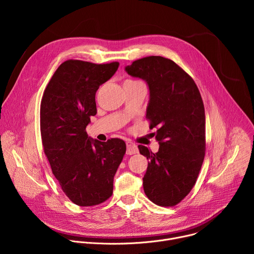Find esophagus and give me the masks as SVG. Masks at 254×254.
Here are the masks:
<instances>
[{
    "instance_id": "obj_1",
    "label": "esophagus",
    "mask_w": 254,
    "mask_h": 254,
    "mask_svg": "<svg viewBox=\"0 0 254 254\" xmlns=\"http://www.w3.org/2000/svg\"><path fill=\"white\" fill-rule=\"evenodd\" d=\"M138 153V149L136 147V144L132 142L131 140L127 141V155H134Z\"/></svg>"
}]
</instances>
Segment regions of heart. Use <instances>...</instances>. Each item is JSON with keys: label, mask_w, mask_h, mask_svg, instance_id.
I'll use <instances>...</instances> for the list:
<instances>
[{"label": "heart", "mask_w": 254, "mask_h": 254, "mask_svg": "<svg viewBox=\"0 0 254 254\" xmlns=\"http://www.w3.org/2000/svg\"><path fill=\"white\" fill-rule=\"evenodd\" d=\"M134 82H138V81L132 80V79H127V80L125 81V83H134Z\"/></svg>", "instance_id": "obj_1"}]
</instances>
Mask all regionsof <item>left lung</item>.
<instances>
[{
  "label": "left lung",
  "instance_id": "8db88e82",
  "mask_svg": "<svg viewBox=\"0 0 254 254\" xmlns=\"http://www.w3.org/2000/svg\"><path fill=\"white\" fill-rule=\"evenodd\" d=\"M133 77L146 80L150 102L146 119L160 143L154 154L139 144L149 160L143 190L155 204L173 207L194 187L206 150L205 110L200 91L187 72L173 60L148 56L126 67Z\"/></svg>",
  "mask_w": 254,
  "mask_h": 254
}]
</instances>
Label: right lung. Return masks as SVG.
<instances>
[{"label":"right lung","instance_id":"obj_1","mask_svg":"<svg viewBox=\"0 0 254 254\" xmlns=\"http://www.w3.org/2000/svg\"><path fill=\"white\" fill-rule=\"evenodd\" d=\"M119 62L64 61L47 84L40 106L44 154L71 202L82 207L113 195L114 177L127 151L121 138L92 141L86 132L96 115L95 93L119 68Z\"/></svg>","mask_w":254,"mask_h":254}]
</instances>
